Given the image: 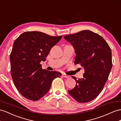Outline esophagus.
Listing matches in <instances>:
<instances>
[{"mask_svg": "<svg viewBox=\"0 0 121 121\" xmlns=\"http://www.w3.org/2000/svg\"><path fill=\"white\" fill-rule=\"evenodd\" d=\"M62 76L63 77H64V78H69V76H68V75H66V74H65V73H63L62 75Z\"/></svg>", "mask_w": 121, "mask_h": 121, "instance_id": "esophagus-1", "label": "esophagus"}]
</instances>
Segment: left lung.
<instances>
[{"instance_id": "left-lung-1", "label": "left lung", "mask_w": 121, "mask_h": 121, "mask_svg": "<svg viewBox=\"0 0 121 121\" xmlns=\"http://www.w3.org/2000/svg\"><path fill=\"white\" fill-rule=\"evenodd\" d=\"M75 48V64L84 68L83 78L75 80L76 85L69 94L80 103L97 98L103 90L112 68L111 51L108 43L99 34L89 30L64 36Z\"/></svg>"}]
</instances>
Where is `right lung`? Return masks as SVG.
I'll use <instances>...</instances> for the list:
<instances>
[{
	"label": "right lung",
	"mask_w": 121,
	"mask_h": 121,
	"mask_svg": "<svg viewBox=\"0 0 121 121\" xmlns=\"http://www.w3.org/2000/svg\"><path fill=\"white\" fill-rule=\"evenodd\" d=\"M62 37L33 31L22 33L15 40L10 57L11 76L15 87L25 98L39 100L50 89L52 80L61 76L56 71L43 69L40 62L45 61Z\"/></svg>",
	"instance_id": "1"
}]
</instances>
